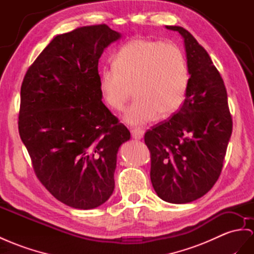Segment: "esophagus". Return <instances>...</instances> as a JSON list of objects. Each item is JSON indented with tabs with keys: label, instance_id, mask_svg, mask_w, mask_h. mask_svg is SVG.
<instances>
[{
	"label": "esophagus",
	"instance_id": "34e87169",
	"mask_svg": "<svg viewBox=\"0 0 254 254\" xmlns=\"http://www.w3.org/2000/svg\"><path fill=\"white\" fill-rule=\"evenodd\" d=\"M131 134L133 136V138H135V139H142V137H144L145 132L142 131L141 128H132L131 129Z\"/></svg>",
	"mask_w": 254,
	"mask_h": 254
}]
</instances>
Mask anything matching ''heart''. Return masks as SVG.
Returning a JSON list of instances; mask_svg holds the SVG:
<instances>
[{
	"instance_id": "heart-1",
	"label": "heart",
	"mask_w": 254,
	"mask_h": 254,
	"mask_svg": "<svg viewBox=\"0 0 254 254\" xmlns=\"http://www.w3.org/2000/svg\"><path fill=\"white\" fill-rule=\"evenodd\" d=\"M113 65L101 75V93L109 108L121 112L133 90L136 99L123 115L127 125L171 116L183 105L189 71L176 45L135 38L120 48Z\"/></svg>"
}]
</instances>
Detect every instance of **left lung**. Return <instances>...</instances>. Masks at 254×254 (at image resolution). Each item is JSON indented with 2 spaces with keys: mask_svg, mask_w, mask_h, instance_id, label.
Segmentation results:
<instances>
[{
  "mask_svg": "<svg viewBox=\"0 0 254 254\" xmlns=\"http://www.w3.org/2000/svg\"><path fill=\"white\" fill-rule=\"evenodd\" d=\"M184 38L189 81L177 114L145 134L150 178L158 196L187 204L209 191L223 166L232 117L222 77L209 55L186 29L165 25Z\"/></svg>",
  "mask_w": 254,
  "mask_h": 254,
  "instance_id": "obj_1",
  "label": "left lung"
}]
</instances>
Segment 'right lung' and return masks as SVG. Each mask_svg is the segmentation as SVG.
<instances>
[{
	"label": "right lung",
	"mask_w": 254,
	"mask_h": 254,
	"mask_svg": "<svg viewBox=\"0 0 254 254\" xmlns=\"http://www.w3.org/2000/svg\"><path fill=\"white\" fill-rule=\"evenodd\" d=\"M121 33L106 24L57 35L31 65L21 86L19 134L37 178L76 209L112 196L117 153L131 138L102 102L99 60Z\"/></svg>",
	"instance_id": "obj_1"
}]
</instances>
